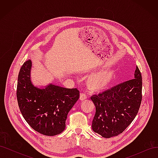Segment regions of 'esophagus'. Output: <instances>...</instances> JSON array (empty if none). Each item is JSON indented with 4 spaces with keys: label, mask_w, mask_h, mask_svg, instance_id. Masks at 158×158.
Listing matches in <instances>:
<instances>
[{
    "label": "esophagus",
    "mask_w": 158,
    "mask_h": 158,
    "mask_svg": "<svg viewBox=\"0 0 158 158\" xmlns=\"http://www.w3.org/2000/svg\"><path fill=\"white\" fill-rule=\"evenodd\" d=\"M87 99V95L85 94H80V99L81 101H83V100Z\"/></svg>",
    "instance_id": "1"
}]
</instances>
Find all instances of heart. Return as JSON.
<instances>
[{"label":"heart","mask_w":158,"mask_h":158,"mask_svg":"<svg viewBox=\"0 0 158 158\" xmlns=\"http://www.w3.org/2000/svg\"><path fill=\"white\" fill-rule=\"evenodd\" d=\"M114 76V70L113 69H105L89 76L86 80V85L89 89L100 92L109 86Z\"/></svg>","instance_id":"b5f03b06"}]
</instances>
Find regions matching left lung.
Segmentation results:
<instances>
[{
  "label": "left lung",
  "mask_w": 158,
  "mask_h": 158,
  "mask_svg": "<svg viewBox=\"0 0 158 158\" xmlns=\"http://www.w3.org/2000/svg\"><path fill=\"white\" fill-rule=\"evenodd\" d=\"M142 87V75L136 66L133 79L92 95L91 99L95 106L92 125L94 132L109 138L125 131L139 110Z\"/></svg>",
  "instance_id": "8db88e82"
}]
</instances>
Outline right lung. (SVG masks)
<instances>
[{
    "label": "right lung",
    "mask_w": 158,
    "mask_h": 158,
    "mask_svg": "<svg viewBox=\"0 0 158 158\" xmlns=\"http://www.w3.org/2000/svg\"><path fill=\"white\" fill-rule=\"evenodd\" d=\"M31 60L25 62L18 74L17 99L22 116L35 131L46 136L63 132L70 110L80 97L77 88L50 83L38 87L31 82Z\"/></svg>",
    "instance_id": "1"
}]
</instances>
